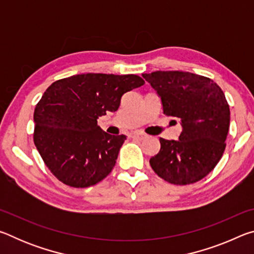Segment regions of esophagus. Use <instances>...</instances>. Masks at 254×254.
<instances>
[{"instance_id": "obj_1", "label": "esophagus", "mask_w": 254, "mask_h": 254, "mask_svg": "<svg viewBox=\"0 0 254 254\" xmlns=\"http://www.w3.org/2000/svg\"><path fill=\"white\" fill-rule=\"evenodd\" d=\"M132 139H135V140H143L147 137V135L143 134V133H140V132H134L132 133Z\"/></svg>"}]
</instances>
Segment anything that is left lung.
<instances>
[{
  "mask_svg": "<svg viewBox=\"0 0 254 254\" xmlns=\"http://www.w3.org/2000/svg\"><path fill=\"white\" fill-rule=\"evenodd\" d=\"M143 78L161 97L163 114L180 120L179 140L160 137V151L150 159L159 177L189 185L206 177L224 153L230 107L220 86L186 71H153Z\"/></svg>",
  "mask_w": 254,
  "mask_h": 254,
  "instance_id": "1",
  "label": "left lung"
}]
</instances>
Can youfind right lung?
<instances>
[{
    "instance_id": "right-lung-1",
    "label": "right lung",
    "mask_w": 254,
    "mask_h": 254,
    "mask_svg": "<svg viewBox=\"0 0 254 254\" xmlns=\"http://www.w3.org/2000/svg\"><path fill=\"white\" fill-rule=\"evenodd\" d=\"M137 75L81 74L56 80L34 109L33 141L56 178L75 188L93 186L109 175L126 135L97 126L115 112L124 93L140 87Z\"/></svg>"
}]
</instances>
